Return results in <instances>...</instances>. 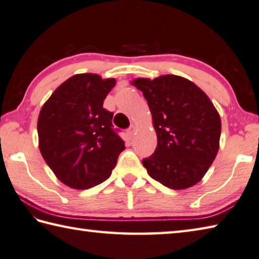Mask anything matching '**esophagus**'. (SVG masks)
Here are the masks:
<instances>
[{
  "instance_id": "esophagus-1",
  "label": "esophagus",
  "mask_w": 259,
  "mask_h": 259,
  "mask_svg": "<svg viewBox=\"0 0 259 259\" xmlns=\"http://www.w3.org/2000/svg\"><path fill=\"white\" fill-rule=\"evenodd\" d=\"M135 131H136V125H135V124H131L130 128L128 129V134H129L130 136H133V135L135 134Z\"/></svg>"
}]
</instances>
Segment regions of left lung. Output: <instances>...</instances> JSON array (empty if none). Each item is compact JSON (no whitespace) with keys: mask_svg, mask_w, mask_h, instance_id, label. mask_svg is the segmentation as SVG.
I'll return each instance as SVG.
<instances>
[{"mask_svg":"<svg viewBox=\"0 0 259 259\" xmlns=\"http://www.w3.org/2000/svg\"><path fill=\"white\" fill-rule=\"evenodd\" d=\"M143 92L157 134L154 154L143 159L149 176L173 190L195 185L219 149L220 115L191 80L164 75L133 82Z\"/></svg>","mask_w":259,"mask_h":259,"instance_id":"1","label":"left lung"}]
</instances>
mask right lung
<instances>
[{"mask_svg":"<svg viewBox=\"0 0 259 259\" xmlns=\"http://www.w3.org/2000/svg\"><path fill=\"white\" fill-rule=\"evenodd\" d=\"M115 79L78 74L56 89L38 118L39 149L57 179L76 190L108 180L124 150L103 101Z\"/></svg>","mask_w":259,"mask_h":259,"instance_id":"obj_1","label":"right lung"}]
</instances>
